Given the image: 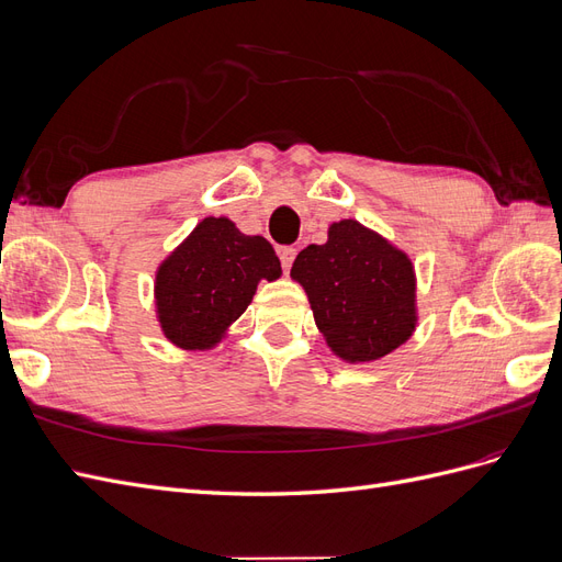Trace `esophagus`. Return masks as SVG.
<instances>
[{"label": "esophagus", "mask_w": 562, "mask_h": 562, "mask_svg": "<svg viewBox=\"0 0 562 562\" xmlns=\"http://www.w3.org/2000/svg\"><path fill=\"white\" fill-rule=\"evenodd\" d=\"M295 255H297V250H295L293 246H283V248L279 250V258H281V265H283L285 274H288V271H291V267H293V262H295Z\"/></svg>", "instance_id": "34e87169"}]
</instances>
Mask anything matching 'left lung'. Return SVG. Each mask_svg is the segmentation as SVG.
I'll return each instance as SVG.
<instances>
[{
  "label": "left lung",
  "instance_id": "8db88e82",
  "mask_svg": "<svg viewBox=\"0 0 562 562\" xmlns=\"http://www.w3.org/2000/svg\"><path fill=\"white\" fill-rule=\"evenodd\" d=\"M291 279L307 293L316 328L345 363L380 361L417 330L411 255L359 220L333 223L326 244L300 250Z\"/></svg>",
  "mask_w": 562,
  "mask_h": 562
}]
</instances>
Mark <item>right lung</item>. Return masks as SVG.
Returning a JSON list of instances; mask_svg holds the SVG:
<instances>
[{
	"instance_id": "add662e5",
	"label": "right lung",
	"mask_w": 562,
	"mask_h": 562,
	"mask_svg": "<svg viewBox=\"0 0 562 562\" xmlns=\"http://www.w3.org/2000/svg\"><path fill=\"white\" fill-rule=\"evenodd\" d=\"M281 279V262L265 236L229 217H203L155 271V312L168 342L209 351L229 335L260 281Z\"/></svg>"
}]
</instances>
